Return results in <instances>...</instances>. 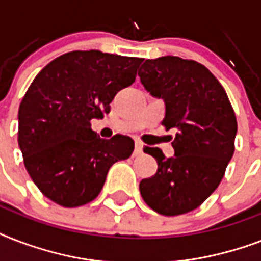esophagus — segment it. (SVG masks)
Listing matches in <instances>:
<instances>
[{
    "label": "esophagus",
    "mask_w": 261,
    "mask_h": 261,
    "mask_svg": "<svg viewBox=\"0 0 261 261\" xmlns=\"http://www.w3.org/2000/svg\"><path fill=\"white\" fill-rule=\"evenodd\" d=\"M142 149H143V143L141 141H135V155H139L142 153Z\"/></svg>",
    "instance_id": "34e87169"
}]
</instances>
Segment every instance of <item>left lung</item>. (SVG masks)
<instances>
[{
    "label": "left lung",
    "instance_id": "obj_1",
    "mask_svg": "<svg viewBox=\"0 0 261 261\" xmlns=\"http://www.w3.org/2000/svg\"><path fill=\"white\" fill-rule=\"evenodd\" d=\"M138 75L147 92L165 101V130H174V155L143 147L157 160L154 176L143 178V200L159 214L173 217L198 208L222 181L234 153L237 119L230 100L206 66L192 59H147Z\"/></svg>",
    "mask_w": 261,
    "mask_h": 261
}]
</instances>
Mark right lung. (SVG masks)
I'll list each match as a JSON object with an SVG mask.
<instances>
[{"label":"right lung","mask_w":261,"mask_h":261,"mask_svg":"<svg viewBox=\"0 0 261 261\" xmlns=\"http://www.w3.org/2000/svg\"><path fill=\"white\" fill-rule=\"evenodd\" d=\"M142 58L98 50L71 51L39 71L18 108V146L40 192L63 207L92 202L116 161L133 154L126 135L102 139L90 120L135 81Z\"/></svg>","instance_id":"obj_1"}]
</instances>
